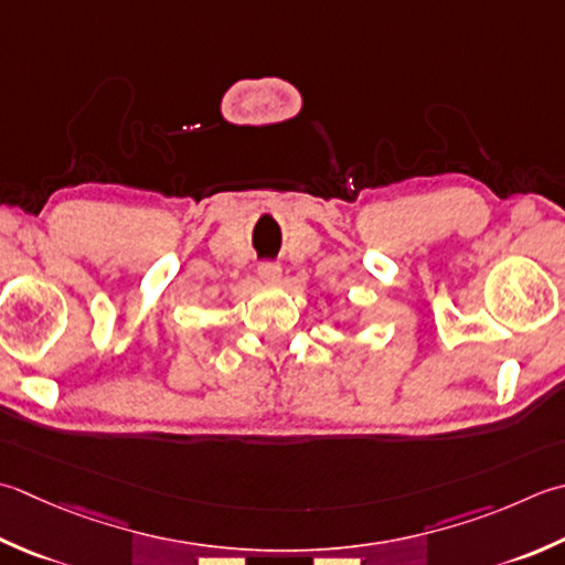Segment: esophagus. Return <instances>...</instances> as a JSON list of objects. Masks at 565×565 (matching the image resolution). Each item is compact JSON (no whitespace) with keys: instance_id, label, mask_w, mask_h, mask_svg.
I'll return each instance as SVG.
<instances>
[{"instance_id":"1","label":"esophagus","mask_w":565,"mask_h":565,"mask_svg":"<svg viewBox=\"0 0 565 565\" xmlns=\"http://www.w3.org/2000/svg\"><path fill=\"white\" fill-rule=\"evenodd\" d=\"M257 271L264 281H279V276H281V267L276 262H262Z\"/></svg>"}]
</instances>
